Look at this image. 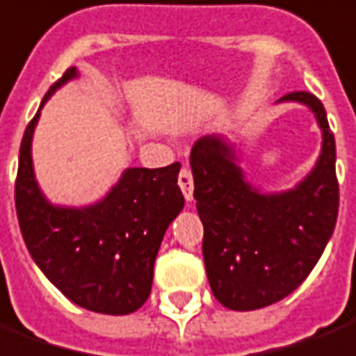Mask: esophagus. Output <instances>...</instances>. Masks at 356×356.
<instances>
[{"mask_svg":"<svg viewBox=\"0 0 356 356\" xmlns=\"http://www.w3.org/2000/svg\"><path fill=\"white\" fill-rule=\"evenodd\" d=\"M178 186H180V190H182L184 197L191 201L193 197V176H191L190 166H184L180 174H178Z\"/></svg>","mask_w":356,"mask_h":356,"instance_id":"1","label":"esophagus"}]
</instances>
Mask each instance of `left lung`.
I'll return each mask as SVG.
<instances>
[{"label":"left lung","instance_id":"8db88e82","mask_svg":"<svg viewBox=\"0 0 356 356\" xmlns=\"http://www.w3.org/2000/svg\"><path fill=\"white\" fill-rule=\"evenodd\" d=\"M280 102L307 105L322 128L316 166L293 190H254L236 149L220 136H203L191 147L207 278L218 303L232 311L263 309L295 291L318 263L337 220L335 140L324 105L309 92H291Z\"/></svg>","mask_w":356,"mask_h":356}]
</instances>
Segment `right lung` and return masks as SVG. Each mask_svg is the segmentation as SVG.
Here are the masks:
<instances>
[{"label":"right lung","instance_id":"obj_1","mask_svg":"<svg viewBox=\"0 0 356 356\" xmlns=\"http://www.w3.org/2000/svg\"><path fill=\"white\" fill-rule=\"evenodd\" d=\"M70 67L42 99L76 78ZM40 109L22 136L15 207L34 263L65 297L102 314H130L151 293L153 264L168 224L184 209L180 163L128 168L107 197L82 209L51 205L32 168V134Z\"/></svg>","mask_w":356,"mask_h":356}]
</instances>
